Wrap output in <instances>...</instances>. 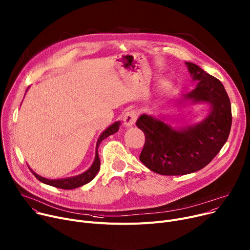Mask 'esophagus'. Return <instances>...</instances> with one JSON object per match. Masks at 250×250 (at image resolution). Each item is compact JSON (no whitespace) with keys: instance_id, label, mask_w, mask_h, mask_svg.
I'll return each mask as SVG.
<instances>
[{"instance_id":"esophagus-1","label":"esophagus","mask_w":250,"mask_h":250,"mask_svg":"<svg viewBox=\"0 0 250 250\" xmlns=\"http://www.w3.org/2000/svg\"><path fill=\"white\" fill-rule=\"evenodd\" d=\"M138 118V113L136 110H128L124 114V124L125 126L134 125Z\"/></svg>"}]
</instances>
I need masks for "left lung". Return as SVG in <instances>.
<instances>
[{
    "mask_svg": "<svg viewBox=\"0 0 250 250\" xmlns=\"http://www.w3.org/2000/svg\"><path fill=\"white\" fill-rule=\"evenodd\" d=\"M186 64L198 84L185 96L195 103H209L211 111L200 124L182 130L151 115L140 116L137 125L146 137L140 160L160 175H186L203 169L220 152L229 137L231 104L221 81L194 63Z\"/></svg>",
    "mask_w": 250,
    "mask_h": 250,
    "instance_id": "obj_1",
    "label": "left lung"
}]
</instances>
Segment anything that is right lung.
Returning <instances> with one entry per match:
<instances>
[{"mask_svg": "<svg viewBox=\"0 0 250 250\" xmlns=\"http://www.w3.org/2000/svg\"><path fill=\"white\" fill-rule=\"evenodd\" d=\"M121 123H114L113 125H111L109 127H107L103 134L99 137L97 144H96V151H95V159L94 162L92 164L91 167L83 174L76 176V177H72V178H67V179H61V180H49V179H45L43 177L38 176L36 173H34L32 171V173L34 174V176L44 184L53 186L55 188H59V189H64V190H70V189H75L78 188L80 186H83L89 183L91 180L94 179L95 175L98 173L99 171V167H101V160H99V156H98V146L101 145V143L106 139L107 137H109L110 135H113L114 132H116L119 130Z\"/></svg>", "mask_w": 250, "mask_h": 250, "instance_id": "1", "label": "right lung"}]
</instances>
